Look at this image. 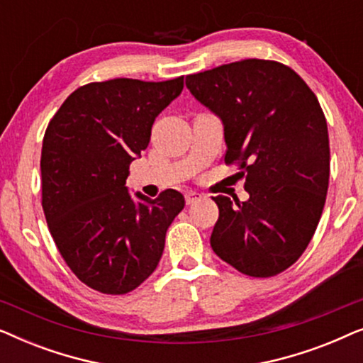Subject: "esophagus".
Returning a JSON list of instances; mask_svg holds the SVG:
<instances>
[{
	"label": "esophagus",
	"mask_w": 363,
	"mask_h": 363,
	"mask_svg": "<svg viewBox=\"0 0 363 363\" xmlns=\"http://www.w3.org/2000/svg\"><path fill=\"white\" fill-rule=\"evenodd\" d=\"M198 200H201V193H198V191H188L185 195L186 205H193V203Z\"/></svg>",
	"instance_id": "esophagus-1"
}]
</instances>
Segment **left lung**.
I'll return each instance as SVG.
<instances>
[{"label":"left lung","instance_id":"8db88e82","mask_svg":"<svg viewBox=\"0 0 363 363\" xmlns=\"http://www.w3.org/2000/svg\"><path fill=\"white\" fill-rule=\"evenodd\" d=\"M186 87L225 125L226 165L250 200L218 195L210 242L242 274L271 277L302 256L319 225L330 173L325 116L291 67L242 59L186 76Z\"/></svg>","mask_w":363,"mask_h":363}]
</instances>
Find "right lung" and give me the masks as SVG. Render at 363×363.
I'll return each instance as SVG.
<instances>
[{
  "mask_svg": "<svg viewBox=\"0 0 363 363\" xmlns=\"http://www.w3.org/2000/svg\"><path fill=\"white\" fill-rule=\"evenodd\" d=\"M182 91L183 76L86 84L44 133L41 193L49 231L77 279L102 294H127L157 269L168 226L185 206L177 190L155 200L137 193L135 203L125 186L157 116Z\"/></svg>",
  "mask_w": 363,
  "mask_h": 363,
  "instance_id": "right-lung-1",
  "label": "right lung"
}]
</instances>
